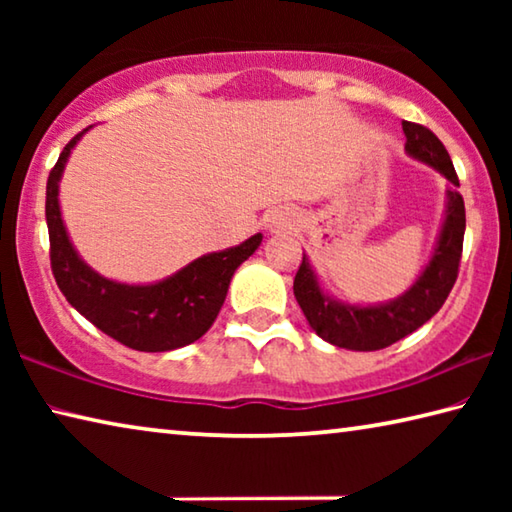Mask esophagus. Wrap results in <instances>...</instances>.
<instances>
[{"label":"esophagus","mask_w":512,"mask_h":512,"mask_svg":"<svg viewBox=\"0 0 512 512\" xmlns=\"http://www.w3.org/2000/svg\"><path fill=\"white\" fill-rule=\"evenodd\" d=\"M293 225V221H291V216L289 214H284V212H277V214H271L266 219V228L271 230V232H280V230H287V228H291Z\"/></svg>","instance_id":"obj_1"}]
</instances>
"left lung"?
I'll use <instances>...</instances> for the list:
<instances>
[{
  "label": "left lung",
  "mask_w": 512,
  "mask_h": 512,
  "mask_svg": "<svg viewBox=\"0 0 512 512\" xmlns=\"http://www.w3.org/2000/svg\"><path fill=\"white\" fill-rule=\"evenodd\" d=\"M402 131L406 137V155L447 178L443 223H440L427 266L402 296L386 302L359 305V302L339 300L323 287L309 257L302 255V264L293 280V296L311 329L336 348L354 352L388 348L422 327L433 314H438L456 282L463 253L465 205L461 194L456 192L458 176L452 158L429 128L402 121Z\"/></svg>",
  "instance_id": "left-lung-1"
}]
</instances>
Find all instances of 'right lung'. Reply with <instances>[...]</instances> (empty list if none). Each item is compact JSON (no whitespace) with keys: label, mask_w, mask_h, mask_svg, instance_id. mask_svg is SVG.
Instances as JSON below:
<instances>
[{"label":"right lung","mask_w":512,"mask_h":512,"mask_svg":"<svg viewBox=\"0 0 512 512\" xmlns=\"http://www.w3.org/2000/svg\"><path fill=\"white\" fill-rule=\"evenodd\" d=\"M92 128V126H90ZM85 128L69 142L47 180V228L51 271L69 305L103 334L140 352H169L194 343L212 327L237 268L262 244V232L239 246L196 257L162 280L128 284L101 275L69 239L60 212V178Z\"/></svg>","instance_id":"add662e5"}]
</instances>
